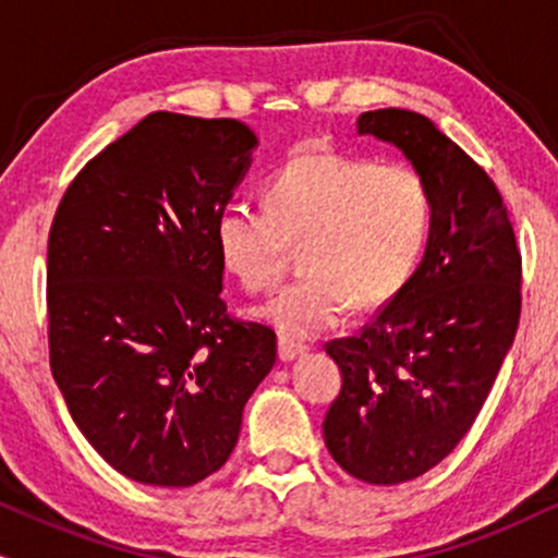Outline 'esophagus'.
<instances>
[{"instance_id":"34e87169","label":"esophagus","mask_w":558,"mask_h":558,"mask_svg":"<svg viewBox=\"0 0 558 558\" xmlns=\"http://www.w3.org/2000/svg\"><path fill=\"white\" fill-rule=\"evenodd\" d=\"M306 351H308V345L301 343V340L286 338V335H280V338H278L280 361H293V359H299V355H304Z\"/></svg>"}]
</instances>
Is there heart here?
Wrapping results in <instances>:
<instances>
[{
  "label": "heart",
  "instance_id": "1",
  "mask_svg": "<svg viewBox=\"0 0 558 558\" xmlns=\"http://www.w3.org/2000/svg\"><path fill=\"white\" fill-rule=\"evenodd\" d=\"M434 194L411 163L306 150L265 184V207L228 205L215 218L220 265L250 293L270 291L291 246L306 275L259 314L291 338H312L351 308L387 304L424 257Z\"/></svg>",
  "mask_w": 558,
  "mask_h": 558
}]
</instances>
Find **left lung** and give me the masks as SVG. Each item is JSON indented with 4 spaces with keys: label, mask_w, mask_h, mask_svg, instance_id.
<instances>
[{
    "label": "left lung",
    "mask_w": 558,
    "mask_h": 558,
    "mask_svg": "<svg viewBox=\"0 0 558 558\" xmlns=\"http://www.w3.org/2000/svg\"><path fill=\"white\" fill-rule=\"evenodd\" d=\"M434 194L424 262L351 338L327 343L343 374L325 445L353 478L395 486L458 447L492 392L522 308V257L499 190L458 143L405 109L361 113Z\"/></svg>",
    "instance_id": "1"
}]
</instances>
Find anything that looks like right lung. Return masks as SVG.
Wrapping results in <instances>:
<instances>
[{"mask_svg": "<svg viewBox=\"0 0 558 558\" xmlns=\"http://www.w3.org/2000/svg\"><path fill=\"white\" fill-rule=\"evenodd\" d=\"M257 137L156 111L87 160L49 231V364L85 439L147 486L226 465L275 332L226 312L215 218Z\"/></svg>", "mask_w": 558, "mask_h": 558, "instance_id": "right-lung-1", "label": "right lung"}]
</instances>
